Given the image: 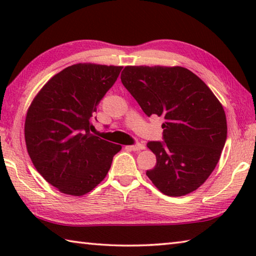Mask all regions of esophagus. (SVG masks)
<instances>
[{
	"mask_svg": "<svg viewBox=\"0 0 256 256\" xmlns=\"http://www.w3.org/2000/svg\"><path fill=\"white\" fill-rule=\"evenodd\" d=\"M128 148L131 149V150H133V151H140V150H144L146 146H144V144H136L130 146Z\"/></svg>",
	"mask_w": 256,
	"mask_h": 256,
	"instance_id": "obj_1",
	"label": "esophagus"
}]
</instances>
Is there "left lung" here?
I'll return each instance as SVG.
<instances>
[{
  "instance_id": "8db88e82",
  "label": "left lung",
  "mask_w": 256,
  "mask_h": 256,
  "mask_svg": "<svg viewBox=\"0 0 256 256\" xmlns=\"http://www.w3.org/2000/svg\"><path fill=\"white\" fill-rule=\"evenodd\" d=\"M122 84L146 116H162V142L146 176L164 196H186L204 183L226 144L222 105L204 82L182 66H125Z\"/></svg>"
}]
</instances>
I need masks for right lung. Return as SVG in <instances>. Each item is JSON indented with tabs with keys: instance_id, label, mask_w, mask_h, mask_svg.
I'll list each match as a JSON object with an SVG mask.
<instances>
[{
	"instance_id": "1",
	"label": "right lung",
	"mask_w": 256,
	"mask_h": 256,
	"mask_svg": "<svg viewBox=\"0 0 256 256\" xmlns=\"http://www.w3.org/2000/svg\"><path fill=\"white\" fill-rule=\"evenodd\" d=\"M122 66L79 63L55 74L30 105L24 138L37 172L68 196H80L105 178L118 144L90 133L92 115Z\"/></svg>"
}]
</instances>
